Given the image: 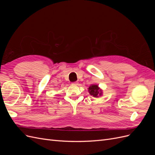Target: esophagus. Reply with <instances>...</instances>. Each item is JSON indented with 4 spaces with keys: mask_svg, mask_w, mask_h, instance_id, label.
I'll return each instance as SVG.
<instances>
[{
    "mask_svg": "<svg viewBox=\"0 0 155 155\" xmlns=\"http://www.w3.org/2000/svg\"><path fill=\"white\" fill-rule=\"evenodd\" d=\"M72 84L73 85H78V81H75V82H72Z\"/></svg>",
    "mask_w": 155,
    "mask_h": 155,
    "instance_id": "obj_1",
    "label": "esophagus"
}]
</instances>
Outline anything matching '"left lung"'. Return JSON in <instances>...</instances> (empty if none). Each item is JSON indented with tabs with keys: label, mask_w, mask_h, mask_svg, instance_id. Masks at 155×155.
Segmentation results:
<instances>
[{
	"label": "left lung",
	"mask_w": 155,
	"mask_h": 155,
	"mask_svg": "<svg viewBox=\"0 0 155 155\" xmlns=\"http://www.w3.org/2000/svg\"><path fill=\"white\" fill-rule=\"evenodd\" d=\"M88 91L90 94L93 96L94 97H97L98 95H101V91L99 90L98 86L96 85H93L88 88Z\"/></svg>",
	"instance_id": "left-lung-1"
}]
</instances>
